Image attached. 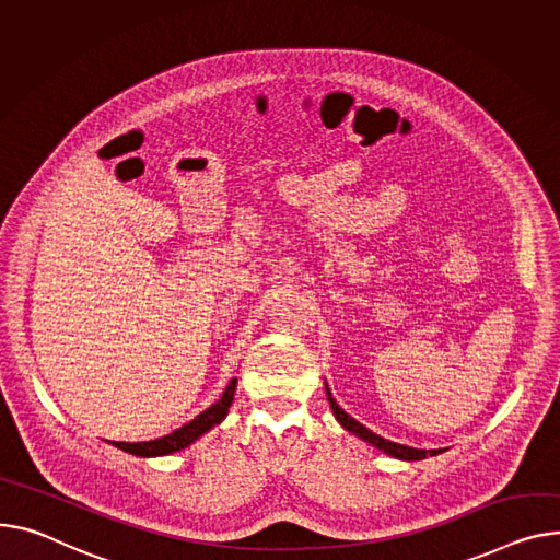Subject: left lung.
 Instances as JSON below:
<instances>
[{"label": "left lung", "mask_w": 560, "mask_h": 560, "mask_svg": "<svg viewBox=\"0 0 560 560\" xmlns=\"http://www.w3.org/2000/svg\"><path fill=\"white\" fill-rule=\"evenodd\" d=\"M326 396H328V402H330V409H332V415H335V419L340 421V425L345 428V430H349L351 434H355V436H360V439H364L366 443H371L374 445V448H378V451H383V453H387L389 457H396V459H405V462H419V459H425L428 455H439L441 453V448L439 451H419V448H409V445H400V443H394V441H387V439H383V436H378V434H374L371 430H366L362 423H358L353 417H349L345 409L335 402V398L330 396V389H328V385H326Z\"/></svg>", "instance_id": "left-lung-1"}]
</instances>
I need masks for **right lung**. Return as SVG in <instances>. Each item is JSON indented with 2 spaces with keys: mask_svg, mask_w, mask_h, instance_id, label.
Wrapping results in <instances>:
<instances>
[{
  "mask_svg": "<svg viewBox=\"0 0 560 560\" xmlns=\"http://www.w3.org/2000/svg\"><path fill=\"white\" fill-rule=\"evenodd\" d=\"M236 383H238V381L232 378L230 385H228V389L222 392V396H220L211 407H207L205 412H200L194 421L184 423L182 428L173 430L171 434L160 436V439H153V441H139V443L112 441V445H115V448H119V451H124V453L137 455V457H164V455L184 451L186 445H191L196 439H200L205 432H209L211 428H215L222 419L228 417L230 407H232V402H234Z\"/></svg>",
  "mask_w": 560,
  "mask_h": 560,
  "instance_id": "add662e5",
  "label": "right lung"
}]
</instances>
